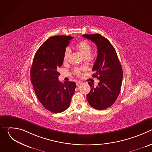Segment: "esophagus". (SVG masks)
<instances>
[{"mask_svg": "<svg viewBox=\"0 0 152 152\" xmlns=\"http://www.w3.org/2000/svg\"><path fill=\"white\" fill-rule=\"evenodd\" d=\"M80 84H82V82H76V85L78 86H79Z\"/></svg>", "mask_w": 152, "mask_h": 152, "instance_id": "obj_1", "label": "esophagus"}]
</instances>
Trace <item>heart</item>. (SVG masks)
<instances>
[{
    "label": "heart",
    "instance_id": "b5f03b06",
    "mask_svg": "<svg viewBox=\"0 0 152 152\" xmlns=\"http://www.w3.org/2000/svg\"><path fill=\"white\" fill-rule=\"evenodd\" d=\"M78 50L80 52V53L82 54L83 57L85 58H90L91 53H92V49L91 45L89 44V43L86 41H81L79 43H77V45L76 46ZM71 53V50L70 48H66V50L64 51V57L63 59L64 61H67L69 60V56ZM82 69L80 68H76L74 70V72L78 75H80L81 73V71L82 70Z\"/></svg>",
    "mask_w": 152,
    "mask_h": 152
}]
</instances>
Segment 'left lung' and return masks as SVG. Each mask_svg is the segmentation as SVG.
<instances>
[{"instance_id": "left-lung-1", "label": "left lung", "mask_w": 152, "mask_h": 152, "mask_svg": "<svg viewBox=\"0 0 152 152\" xmlns=\"http://www.w3.org/2000/svg\"><path fill=\"white\" fill-rule=\"evenodd\" d=\"M82 36L95 42L97 56L94 64L93 76L99 79L96 87L88 82L90 92L86 95L89 104L97 110L110 107L117 100L121 90L123 70L117 52L110 41L100 34H84Z\"/></svg>"}]
</instances>
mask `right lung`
I'll return each mask as SVG.
<instances>
[{
	"label": "right lung",
	"mask_w": 152,
	"mask_h": 152,
	"mask_svg": "<svg viewBox=\"0 0 152 152\" xmlns=\"http://www.w3.org/2000/svg\"><path fill=\"white\" fill-rule=\"evenodd\" d=\"M73 37H50L37 51L31 70V80L40 103L48 111L59 113L70 106L76 83L58 80V69L62 66L64 53Z\"/></svg>",
	"instance_id": "1"
}]
</instances>
